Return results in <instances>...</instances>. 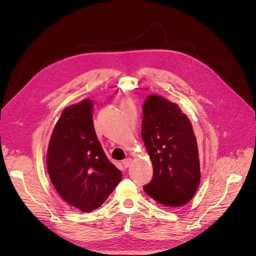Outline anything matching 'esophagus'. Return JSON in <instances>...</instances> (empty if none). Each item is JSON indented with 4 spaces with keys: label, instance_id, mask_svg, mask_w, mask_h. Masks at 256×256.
Segmentation results:
<instances>
[{
    "label": "esophagus",
    "instance_id": "obj_1",
    "mask_svg": "<svg viewBox=\"0 0 256 256\" xmlns=\"http://www.w3.org/2000/svg\"><path fill=\"white\" fill-rule=\"evenodd\" d=\"M131 162H132V159L131 158H126L125 160H123V164L125 168H129L131 165Z\"/></svg>",
    "mask_w": 256,
    "mask_h": 256
}]
</instances>
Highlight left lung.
<instances>
[{
    "label": "left lung",
    "instance_id": "8db88e82",
    "mask_svg": "<svg viewBox=\"0 0 256 256\" xmlns=\"http://www.w3.org/2000/svg\"><path fill=\"white\" fill-rule=\"evenodd\" d=\"M142 138L153 164L144 190L157 202L178 208L188 204L200 181L196 138L188 116L162 96H148L142 106Z\"/></svg>",
    "mask_w": 256,
    "mask_h": 256
}]
</instances>
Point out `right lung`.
Listing matches in <instances>:
<instances>
[{"mask_svg":"<svg viewBox=\"0 0 256 256\" xmlns=\"http://www.w3.org/2000/svg\"><path fill=\"white\" fill-rule=\"evenodd\" d=\"M93 101L66 108L54 128L46 154L50 181L71 206L88 213L99 208L122 180L105 156L93 124Z\"/></svg>","mask_w":256,"mask_h":256,"instance_id":"right-lung-1","label":"right lung"}]
</instances>
